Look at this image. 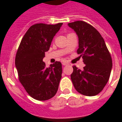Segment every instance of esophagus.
I'll use <instances>...</instances> for the list:
<instances>
[{"label": "esophagus", "mask_w": 122, "mask_h": 122, "mask_svg": "<svg viewBox=\"0 0 122 122\" xmlns=\"http://www.w3.org/2000/svg\"><path fill=\"white\" fill-rule=\"evenodd\" d=\"M62 65L65 66V65H68V63H67L66 62H65V61H63V62L62 63Z\"/></svg>", "instance_id": "esophagus-1"}]
</instances>
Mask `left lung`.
Wrapping results in <instances>:
<instances>
[{"instance_id": "1", "label": "left lung", "mask_w": 122, "mask_h": 122, "mask_svg": "<svg viewBox=\"0 0 122 122\" xmlns=\"http://www.w3.org/2000/svg\"><path fill=\"white\" fill-rule=\"evenodd\" d=\"M78 38L77 52L81 54L83 69L73 66L71 75L74 88L86 96L99 93L108 81L112 68V58L105 42L93 26L82 21L68 23Z\"/></svg>"}]
</instances>
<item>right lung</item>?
<instances>
[{"mask_svg":"<svg viewBox=\"0 0 122 122\" xmlns=\"http://www.w3.org/2000/svg\"><path fill=\"white\" fill-rule=\"evenodd\" d=\"M63 25H32L21 41L15 56V67L21 84L30 97L46 101L56 94L62 74V65L56 61L47 68L43 62L56 33Z\"/></svg>","mask_w":122,"mask_h":122,"instance_id":"add662e5","label":"right lung"}]
</instances>
